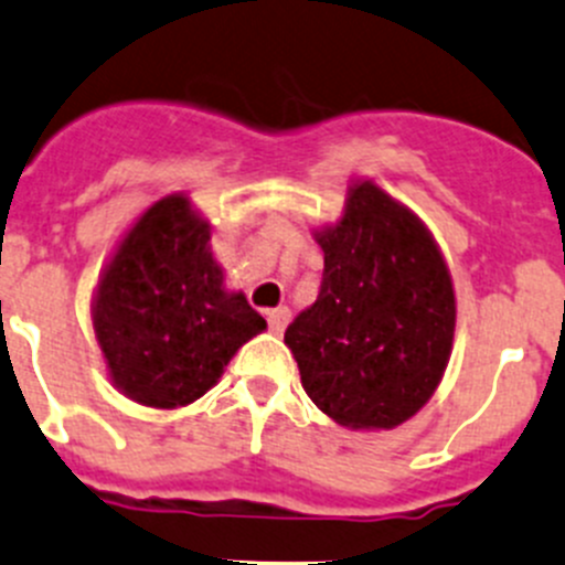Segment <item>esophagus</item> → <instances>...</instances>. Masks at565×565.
I'll list each match as a JSON object with an SVG mask.
<instances>
[{"label": "esophagus", "instance_id": "1", "mask_svg": "<svg viewBox=\"0 0 565 565\" xmlns=\"http://www.w3.org/2000/svg\"><path fill=\"white\" fill-rule=\"evenodd\" d=\"M288 319H291V310L288 308H274L266 313L268 330H271L274 335H282V330L288 327Z\"/></svg>", "mask_w": 565, "mask_h": 565}]
</instances>
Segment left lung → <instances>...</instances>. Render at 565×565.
<instances>
[{
  "label": "left lung",
  "instance_id": "left-lung-1",
  "mask_svg": "<svg viewBox=\"0 0 565 565\" xmlns=\"http://www.w3.org/2000/svg\"><path fill=\"white\" fill-rule=\"evenodd\" d=\"M319 299L288 324L302 388L349 429H394L416 416L447 372L455 288L422 218L354 180L343 216L316 230Z\"/></svg>",
  "mask_w": 565,
  "mask_h": 565
}]
</instances>
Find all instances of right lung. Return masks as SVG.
Masks as SVG:
<instances>
[{
	"label": "right lung",
	"instance_id": "right-lung-1",
	"mask_svg": "<svg viewBox=\"0 0 565 565\" xmlns=\"http://www.w3.org/2000/svg\"><path fill=\"white\" fill-rule=\"evenodd\" d=\"M90 319L113 385L160 411L205 396L233 354L266 330L244 294L224 288L211 224L185 193L158 199L118 241Z\"/></svg>",
	"mask_w": 565,
	"mask_h": 565
}]
</instances>
